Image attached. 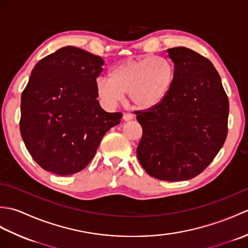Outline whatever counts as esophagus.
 <instances>
[{
  "label": "esophagus",
  "instance_id": "esophagus-1",
  "mask_svg": "<svg viewBox=\"0 0 248 248\" xmlns=\"http://www.w3.org/2000/svg\"><path fill=\"white\" fill-rule=\"evenodd\" d=\"M123 118H124V121L132 120V119H133V114H132V113H128V112H125V113H124V115H123Z\"/></svg>",
  "mask_w": 248,
  "mask_h": 248
}]
</instances>
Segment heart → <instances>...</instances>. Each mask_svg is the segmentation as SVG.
Returning a JSON list of instances; mask_svg holds the SVG:
<instances>
[{
  "mask_svg": "<svg viewBox=\"0 0 248 248\" xmlns=\"http://www.w3.org/2000/svg\"><path fill=\"white\" fill-rule=\"evenodd\" d=\"M176 68L164 56H146L125 60L115 65L108 78L96 81V92L108 107H115L127 93L130 103L149 109L162 103L175 83Z\"/></svg>",
  "mask_w": 248,
  "mask_h": 248,
  "instance_id": "b5f03b06",
  "label": "heart"
}]
</instances>
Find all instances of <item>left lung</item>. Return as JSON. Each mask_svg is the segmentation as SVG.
<instances>
[{"mask_svg": "<svg viewBox=\"0 0 248 248\" xmlns=\"http://www.w3.org/2000/svg\"><path fill=\"white\" fill-rule=\"evenodd\" d=\"M176 68L175 83L156 107L136 110L143 129L138 159L149 176L189 180L202 172L228 133L229 101L218 72L191 49H167Z\"/></svg>", "mask_w": 248, "mask_h": 248, "instance_id": "left-lung-1", "label": "left lung"}]
</instances>
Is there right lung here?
<instances>
[{"instance_id": "1", "label": "right lung", "mask_w": 248, "mask_h": 248, "mask_svg": "<svg viewBox=\"0 0 248 248\" xmlns=\"http://www.w3.org/2000/svg\"><path fill=\"white\" fill-rule=\"evenodd\" d=\"M101 57L64 46L35 65L21 94L20 132L43 170L70 176L93 160L104 134L123 114L108 113L97 100Z\"/></svg>"}]
</instances>
